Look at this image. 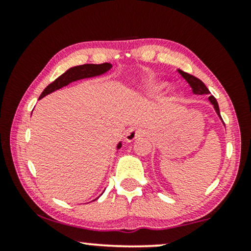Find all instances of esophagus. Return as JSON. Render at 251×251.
I'll return each instance as SVG.
<instances>
[{"label": "esophagus", "instance_id": "34e87169", "mask_svg": "<svg viewBox=\"0 0 251 251\" xmlns=\"http://www.w3.org/2000/svg\"><path fill=\"white\" fill-rule=\"evenodd\" d=\"M144 135H145V130L140 128H131L126 130L125 140L126 143H132L133 140H136L137 138H139V137H142Z\"/></svg>", "mask_w": 251, "mask_h": 251}]
</instances>
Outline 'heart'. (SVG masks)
I'll return each instance as SVG.
<instances>
[{
  "mask_svg": "<svg viewBox=\"0 0 251 251\" xmlns=\"http://www.w3.org/2000/svg\"><path fill=\"white\" fill-rule=\"evenodd\" d=\"M164 87H166V83H163V82H151V83H149L145 88H144V91H145L147 95H156L159 94Z\"/></svg>",
  "mask_w": 251,
  "mask_h": 251,
  "instance_id": "obj_1",
  "label": "heart"
}]
</instances>
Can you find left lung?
Listing matches in <instances>:
<instances>
[{"label": "left lung", "mask_w": 251, "mask_h": 251, "mask_svg": "<svg viewBox=\"0 0 251 251\" xmlns=\"http://www.w3.org/2000/svg\"><path fill=\"white\" fill-rule=\"evenodd\" d=\"M178 73H179L181 76L186 80L187 83L190 84V87L192 88V91H193L194 95H209L210 94V91L208 90V88L205 87V84L201 80H199L198 77H195V76H193V75H191L188 73H185V72H183L181 70H178ZM208 99H209V101H210V104L214 106L215 111H216V113H217V115L219 116V119L223 121L221 113H219L218 102H217V100H216V98L214 97V96H209Z\"/></svg>", "instance_id": "left-lung-1"}]
</instances>
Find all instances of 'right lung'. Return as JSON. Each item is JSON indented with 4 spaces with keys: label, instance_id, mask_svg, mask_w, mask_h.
I'll use <instances>...</instances> for the list:
<instances>
[{
    "label": "right lung",
    "instance_id": "add662e5",
    "mask_svg": "<svg viewBox=\"0 0 251 251\" xmlns=\"http://www.w3.org/2000/svg\"><path fill=\"white\" fill-rule=\"evenodd\" d=\"M112 68V65L109 63L104 64H84L80 65V66H74L71 67L70 70H67L64 74H61L59 77H57L52 83H50L48 87L44 89L42 94L40 96V99L46 97L47 95L51 94V92L58 90V89L66 87L72 82L77 81V80H83V78H90L95 76H99V75L105 74L106 72H108ZM122 146V143L120 142L116 146V149L120 150Z\"/></svg>",
    "mask_w": 251,
    "mask_h": 251
}]
</instances>
